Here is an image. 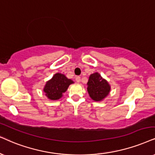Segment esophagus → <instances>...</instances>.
Wrapping results in <instances>:
<instances>
[{"mask_svg":"<svg viewBox=\"0 0 155 155\" xmlns=\"http://www.w3.org/2000/svg\"><path fill=\"white\" fill-rule=\"evenodd\" d=\"M76 82H80L81 81V77H80V76H76Z\"/></svg>","mask_w":155,"mask_h":155,"instance_id":"1","label":"esophagus"}]
</instances>
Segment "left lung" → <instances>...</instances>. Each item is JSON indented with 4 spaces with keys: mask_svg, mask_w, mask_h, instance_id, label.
Returning <instances> with one entry per match:
<instances>
[{
    "mask_svg": "<svg viewBox=\"0 0 155 155\" xmlns=\"http://www.w3.org/2000/svg\"><path fill=\"white\" fill-rule=\"evenodd\" d=\"M87 85V91L90 97L96 101L102 100L110 91V86L108 82L98 73L90 75Z\"/></svg>",
    "mask_w": 155,
    "mask_h": 155,
    "instance_id": "obj_1",
    "label": "left lung"
}]
</instances>
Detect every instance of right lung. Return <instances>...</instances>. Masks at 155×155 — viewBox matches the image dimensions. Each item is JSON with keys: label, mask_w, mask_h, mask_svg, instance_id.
<instances>
[{"label": "right lung", "mask_w": 155, "mask_h": 155, "mask_svg": "<svg viewBox=\"0 0 155 155\" xmlns=\"http://www.w3.org/2000/svg\"><path fill=\"white\" fill-rule=\"evenodd\" d=\"M74 83L71 79H67L64 74H56L45 86L44 91L46 96L51 100H57L62 97V94L67 90L68 86Z\"/></svg>", "instance_id": "1"}]
</instances>
